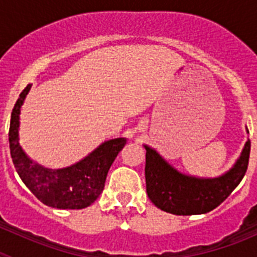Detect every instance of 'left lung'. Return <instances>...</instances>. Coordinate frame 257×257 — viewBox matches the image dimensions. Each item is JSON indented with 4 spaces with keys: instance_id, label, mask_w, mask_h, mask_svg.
Here are the masks:
<instances>
[{
    "instance_id": "obj_1",
    "label": "left lung",
    "mask_w": 257,
    "mask_h": 257,
    "mask_svg": "<svg viewBox=\"0 0 257 257\" xmlns=\"http://www.w3.org/2000/svg\"><path fill=\"white\" fill-rule=\"evenodd\" d=\"M147 193L154 205L174 215H199L216 208L237 188L247 171L251 140L234 167L216 179H197L179 174L156 151L145 147Z\"/></svg>"
}]
</instances>
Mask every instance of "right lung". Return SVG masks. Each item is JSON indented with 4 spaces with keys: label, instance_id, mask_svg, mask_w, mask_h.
<instances>
[{
    "label": "right lung",
    "instance_id": "1",
    "mask_svg": "<svg viewBox=\"0 0 257 257\" xmlns=\"http://www.w3.org/2000/svg\"><path fill=\"white\" fill-rule=\"evenodd\" d=\"M31 85L19 95L11 113L9 143L13 163L23 183L42 203L61 210H79L94 203L104 189L106 175L126 139H113L101 144L76 165L61 170H47L32 162L19 144L20 106Z\"/></svg>",
    "mask_w": 257,
    "mask_h": 257
}]
</instances>
